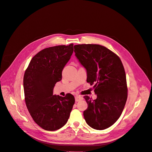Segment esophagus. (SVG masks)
<instances>
[{"label": "esophagus", "mask_w": 152, "mask_h": 152, "mask_svg": "<svg viewBox=\"0 0 152 152\" xmlns=\"http://www.w3.org/2000/svg\"><path fill=\"white\" fill-rule=\"evenodd\" d=\"M75 102H79V101L82 99V98L80 96H76L75 97Z\"/></svg>", "instance_id": "esophagus-1"}]
</instances>
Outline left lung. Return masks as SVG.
<instances>
[{
    "label": "left lung",
    "mask_w": 152,
    "mask_h": 152,
    "mask_svg": "<svg viewBox=\"0 0 152 152\" xmlns=\"http://www.w3.org/2000/svg\"><path fill=\"white\" fill-rule=\"evenodd\" d=\"M75 56L87 72V82L94 84L97 98H84L86 123L96 130L110 127L121 117L127 98L126 72L121 59L98 44L74 45Z\"/></svg>",
    "instance_id": "8db88e82"
}]
</instances>
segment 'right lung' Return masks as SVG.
Wrapping results in <instances>:
<instances>
[{
	"label": "right lung",
	"instance_id": "right-lung-1",
	"mask_svg": "<svg viewBox=\"0 0 152 152\" xmlns=\"http://www.w3.org/2000/svg\"><path fill=\"white\" fill-rule=\"evenodd\" d=\"M73 44L40 50L32 58L23 77L25 100L35 122L43 129L56 131L67 122L75 98L53 95L54 87L62 79V71L70 60Z\"/></svg>",
	"mask_w": 152,
	"mask_h": 152
}]
</instances>
